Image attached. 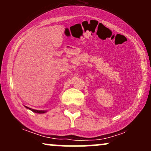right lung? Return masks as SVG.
<instances>
[{"label":"right lung","mask_w":151,"mask_h":151,"mask_svg":"<svg viewBox=\"0 0 151 151\" xmlns=\"http://www.w3.org/2000/svg\"><path fill=\"white\" fill-rule=\"evenodd\" d=\"M26 108H27V109H30V110L32 111L35 112V113H38V114H43V113H45V112H46L45 111H38V110H35V109H30V108H28V107H27V106H26Z\"/></svg>","instance_id":"1"}]
</instances>
